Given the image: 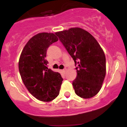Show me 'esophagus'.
<instances>
[{
  "instance_id": "obj_1",
  "label": "esophagus",
  "mask_w": 127,
  "mask_h": 127,
  "mask_svg": "<svg viewBox=\"0 0 127 127\" xmlns=\"http://www.w3.org/2000/svg\"><path fill=\"white\" fill-rule=\"evenodd\" d=\"M66 71H67V69H66V68H64L63 69V72H65Z\"/></svg>"
}]
</instances>
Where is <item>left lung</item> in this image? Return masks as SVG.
<instances>
[{
	"mask_svg": "<svg viewBox=\"0 0 127 127\" xmlns=\"http://www.w3.org/2000/svg\"><path fill=\"white\" fill-rule=\"evenodd\" d=\"M60 42L74 60L77 77L72 85L82 98L95 96L101 88L106 75V57L96 40L79 28L56 32Z\"/></svg>",
	"mask_w": 127,
	"mask_h": 127,
	"instance_id": "left-lung-1",
	"label": "left lung"
}]
</instances>
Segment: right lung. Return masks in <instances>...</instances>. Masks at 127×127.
<instances>
[{
	"label": "right lung",
	"instance_id": "obj_1",
	"mask_svg": "<svg viewBox=\"0 0 127 127\" xmlns=\"http://www.w3.org/2000/svg\"><path fill=\"white\" fill-rule=\"evenodd\" d=\"M58 40L53 33L34 35L24 46L19 60V71L26 87L42 101L49 102L56 98L63 80L60 73L48 68L45 59L48 47Z\"/></svg>",
	"mask_w": 127,
	"mask_h": 127
}]
</instances>
